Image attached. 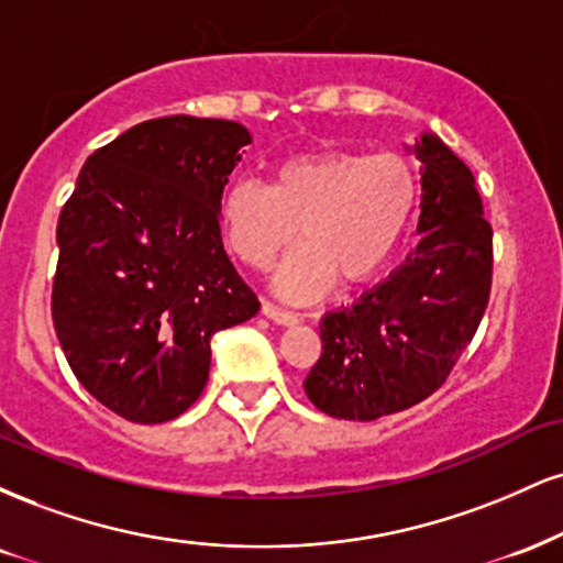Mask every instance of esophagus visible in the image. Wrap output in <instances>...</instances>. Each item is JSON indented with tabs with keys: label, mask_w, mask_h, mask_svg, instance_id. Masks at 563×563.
I'll use <instances>...</instances> for the list:
<instances>
[{
	"label": "esophagus",
	"mask_w": 563,
	"mask_h": 563,
	"mask_svg": "<svg viewBox=\"0 0 563 563\" xmlns=\"http://www.w3.org/2000/svg\"><path fill=\"white\" fill-rule=\"evenodd\" d=\"M262 314L267 317V320H273L275 324H283V328H290V324L299 322V314L275 307V303H269V301H262Z\"/></svg>",
	"instance_id": "34e87169"
}]
</instances>
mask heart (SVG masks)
Here are the masks:
<instances>
[{
  "mask_svg": "<svg viewBox=\"0 0 563 563\" xmlns=\"http://www.w3.org/2000/svg\"><path fill=\"white\" fill-rule=\"evenodd\" d=\"M415 167L398 154L314 148L275 167L273 183L235 180L220 201L230 252L269 267L299 235L301 249L277 267L273 286L288 301H311L369 280L401 243L417 207Z\"/></svg>",
  "mask_w": 563,
  "mask_h": 563,
  "instance_id": "1",
  "label": "heart"
}]
</instances>
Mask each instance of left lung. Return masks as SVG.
<instances>
[{"mask_svg":"<svg viewBox=\"0 0 563 563\" xmlns=\"http://www.w3.org/2000/svg\"><path fill=\"white\" fill-rule=\"evenodd\" d=\"M409 152L422 162L415 252L322 317V356L303 380L309 401L335 419L372 422L424 401L470 346L490 296L493 230L475 175L435 133Z\"/></svg>","mask_w":563,"mask_h":563,"instance_id":"8db88e82","label":"left lung"}]
</instances>
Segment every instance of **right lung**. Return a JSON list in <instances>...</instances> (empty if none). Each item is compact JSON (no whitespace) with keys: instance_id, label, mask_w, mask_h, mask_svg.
I'll list each match as a JSON object with an SVG mask.
<instances>
[{"instance_id":"add662e5","label":"right lung","mask_w":563,"mask_h":563,"mask_svg":"<svg viewBox=\"0 0 563 563\" xmlns=\"http://www.w3.org/2000/svg\"><path fill=\"white\" fill-rule=\"evenodd\" d=\"M249 144L233 120H146L86 159L59 212L54 330L78 383L123 419L183 415L207 385L212 335L260 311L220 235Z\"/></svg>"}]
</instances>
